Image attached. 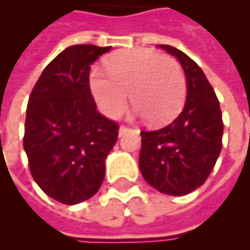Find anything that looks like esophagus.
Wrapping results in <instances>:
<instances>
[{"label": "esophagus", "mask_w": 250, "mask_h": 250, "mask_svg": "<svg viewBox=\"0 0 250 250\" xmlns=\"http://www.w3.org/2000/svg\"><path fill=\"white\" fill-rule=\"evenodd\" d=\"M127 131H128V127H125V125H121V127H119V131H118V135H119V136H123V135H125Z\"/></svg>", "instance_id": "obj_1"}]
</instances>
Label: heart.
Masks as SVG:
<instances>
[{
  "label": "heart",
  "instance_id": "b5f03b06",
  "mask_svg": "<svg viewBox=\"0 0 250 250\" xmlns=\"http://www.w3.org/2000/svg\"><path fill=\"white\" fill-rule=\"evenodd\" d=\"M107 68L110 74L94 68L89 76L92 94L107 117L123 113L128 92L135 114L150 125H166L182 109L186 78L175 60L152 49H129L111 57Z\"/></svg>",
  "mask_w": 250,
  "mask_h": 250
}]
</instances>
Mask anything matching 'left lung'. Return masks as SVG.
I'll return each mask as SVG.
<instances>
[{
    "label": "left lung",
    "instance_id": "1",
    "mask_svg": "<svg viewBox=\"0 0 250 250\" xmlns=\"http://www.w3.org/2000/svg\"><path fill=\"white\" fill-rule=\"evenodd\" d=\"M178 58L187 82L186 104L170 125L141 132L139 167L148 184L170 196L201 187L222 150L223 122L213 86L193 60L170 45H160Z\"/></svg>",
    "mask_w": 250,
    "mask_h": 250
}]
</instances>
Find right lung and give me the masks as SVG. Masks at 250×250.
Returning a JSON list of instances; mask_svg holds the SVG:
<instances>
[{
  "label": "right lung",
  "instance_id": "1",
  "mask_svg": "<svg viewBox=\"0 0 250 250\" xmlns=\"http://www.w3.org/2000/svg\"><path fill=\"white\" fill-rule=\"evenodd\" d=\"M111 46L72 45L45 67L27 106L24 146L29 170L49 197L66 205L97 193L118 125L97 111L90 66Z\"/></svg>",
  "mask_w": 250,
  "mask_h": 250
}]
</instances>
